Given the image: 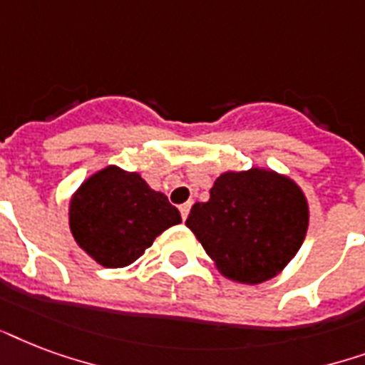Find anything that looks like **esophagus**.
<instances>
[{
	"label": "esophagus",
	"mask_w": 365,
	"mask_h": 365,
	"mask_svg": "<svg viewBox=\"0 0 365 365\" xmlns=\"http://www.w3.org/2000/svg\"><path fill=\"white\" fill-rule=\"evenodd\" d=\"M190 207H192V203L188 202V203H182V205H180V217H182V219H186V217H188V213H190Z\"/></svg>",
	"instance_id": "esophagus-1"
}]
</instances>
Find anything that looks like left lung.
<instances>
[{"label":"left lung","mask_w":365,"mask_h":365,"mask_svg":"<svg viewBox=\"0 0 365 365\" xmlns=\"http://www.w3.org/2000/svg\"><path fill=\"white\" fill-rule=\"evenodd\" d=\"M227 279L257 285L276 278L297 255L309 230V200L274 169L225 171L186 219Z\"/></svg>","instance_id":"8db88e82"}]
</instances>
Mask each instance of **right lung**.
Instances as JSON below:
<instances>
[{"mask_svg":"<svg viewBox=\"0 0 365 365\" xmlns=\"http://www.w3.org/2000/svg\"><path fill=\"white\" fill-rule=\"evenodd\" d=\"M180 222L179 209L137 171L106 165L87 177L68 202L76 244L104 268L137 261L154 240Z\"/></svg>","mask_w":365,"mask_h":365,"instance_id":"obj_1","label":"right lung"}]
</instances>
